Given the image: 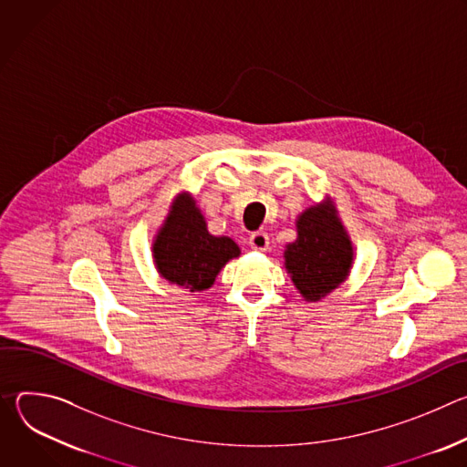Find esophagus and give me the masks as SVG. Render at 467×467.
Returning a JSON list of instances; mask_svg holds the SVG:
<instances>
[{
  "label": "esophagus",
  "instance_id": "1",
  "mask_svg": "<svg viewBox=\"0 0 467 467\" xmlns=\"http://www.w3.org/2000/svg\"><path fill=\"white\" fill-rule=\"evenodd\" d=\"M249 245L251 249H256V251H265L270 245V238L265 233H253L249 236Z\"/></svg>",
  "mask_w": 467,
  "mask_h": 467
}]
</instances>
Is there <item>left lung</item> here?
Segmentation results:
<instances>
[{"instance_id":"left-lung-1","label":"left lung","mask_w":467,"mask_h":467,"mask_svg":"<svg viewBox=\"0 0 467 467\" xmlns=\"http://www.w3.org/2000/svg\"><path fill=\"white\" fill-rule=\"evenodd\" d=\"M297 240L286 245L285 268L306 301L337 290L353 265V244L330 199L299 214Z\"/></svg>"}]
</instances>
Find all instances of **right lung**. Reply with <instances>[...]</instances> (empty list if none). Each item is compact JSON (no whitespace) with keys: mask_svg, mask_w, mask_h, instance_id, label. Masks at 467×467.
Wrapping results in <instances>:
<instances>
[{"mask_svg":"<svg viewBox=\"0 0 467 467\" xmlns=\"http://www.w3.org/2000/svg\"><path fill=\"white\" fill-rule=\"evenodd\" d=\"M240 256L229 236H214L193 197L179 193L153 242L155 265L166 281L190 292L211 288L223 265Z\"/></svg>","mask_w":467,"mask_h":467,"instance_id":"add662e5","label":"right lung"}]
</instances>
